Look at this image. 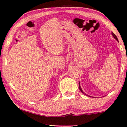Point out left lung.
<instances>
[{
    "mask_svg": "<svg viewBox=\"0 0 127 127\" xmlns=\"http://www.w3.org/2000/svg\"><path fill=\"white\" fill-rule=\"evenodd\" d=\"M111 34H112V36H113V37H114V39H116V40H117V41H118V38H117V37L116 36V35H115V34H114L113 32H112V33H111ZM79 90H80V91H81V92H82V93H83V94H85V95H87V96H89V95H87V94H85V93H84V92H83V91L82 90V88H81V85H80V82H79Z\"/></svg>",
    "mask_w": 127,
    "mask_h": 127,
    "instance_id": "1",
    "label": "left lung"
}]
</instances>
